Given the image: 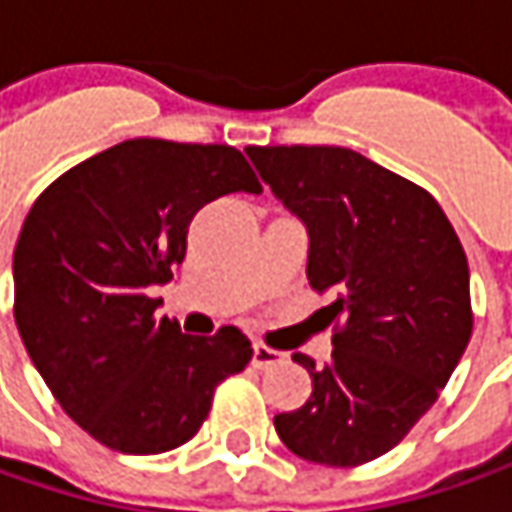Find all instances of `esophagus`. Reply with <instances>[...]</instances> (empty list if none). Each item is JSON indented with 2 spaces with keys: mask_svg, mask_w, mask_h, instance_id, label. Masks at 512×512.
<instances>
[{
  "mask_svg": "<svg viewBox=\"0 0 512 512\" xmlns=\"http://www.w3.org/2000/svg\"><path fill=\"white\" fill-rule=\"evenodd\" d=\"M252 351H255V354H252V365H255V368H272L277 362L286 360L280 351H274V348H269V345L263 343L252 345Z\"/></svg>",
  "mask_w": 512,
  "mask_h": 512,
  "instance_id": "1",
  "label": "esophagus"
}]
</instances>
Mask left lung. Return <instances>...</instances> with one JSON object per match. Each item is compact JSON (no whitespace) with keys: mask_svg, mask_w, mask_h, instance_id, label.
I'll use <instances>...</instances> for the list:
<instances>
[{"mask_svg":"<svg viewBox=\"0 0 512 512\" xmlns=\"http://www.w3.org/2000/svg\"><path fill=\"white\" fill-rule=\"evenodd\" d=\"M274 198L309 232L306 277L331 291V360L303 408L274 416L314 465L354 467L399 445L465 354L470 272L442 206L422 186L345 147H249Z\"/></svg>","mask_w":512,"mask_h":512,"instance_id":"left-lung-1","label":"left lung"}]
</instances>
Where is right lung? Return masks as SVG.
<instances>
[{"label":"right lung","instance_id":"right-lung-1","mask_svg":"<svg viewBox=\"0 0 512 512\" xmlns=\"http://www.w3.org/2000/svg\"><path fill=\"white\" fill-rule=\"evenodd\" d=\"M260 192L235 147L133 138L47 186L13 249V317L36 371L101 445L152 456L189 442L223 379L252 360L238 328L181 334L155 286L186 255L195 212Z\"/></svg>","mask_w":512,"mask_h":512}]
</instances>
